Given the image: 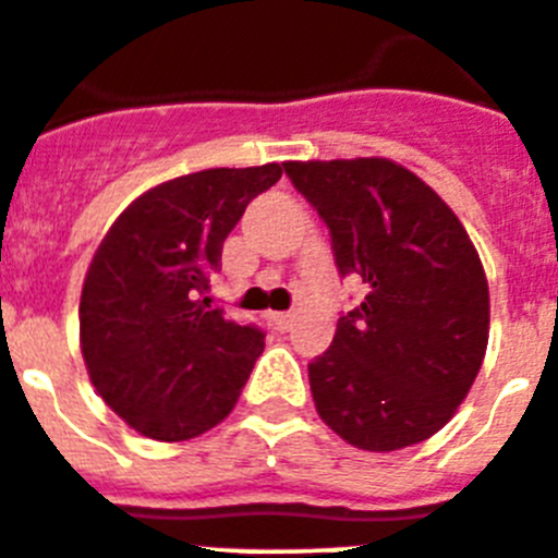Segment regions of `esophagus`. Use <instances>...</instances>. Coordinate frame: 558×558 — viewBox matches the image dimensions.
<instances>
[{
  "label": "esophagus",
  "mask_w": 558,
  "mask_h": 558,
  "mask_svg": "<svg viewBox=\"0 0 558 558\" xmlns=\"http://www.w3.org/2000/svg\"><path fill=\"white\" fill-rule=\"evenodd\" d=\"M270 323H274L276 331H288L293 326V315L290 312H270Z\"/></svg>",
  "instance_id": "1"
}]
</instances>
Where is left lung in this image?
I'll return each mask as SVG.
<instances>
[{"label":"left lung","mask_w":558,"mask_h":558,"mask_svg":"<svg viewBox=\"0 0 558 558\" xmlns=\"http://www.w3.org/2000/svg\"><path fill=\"white\" fill-rule=\"evenodd\" d=\"M331 230L339 274L367 284L310 364L323 422L355 449L397 452L458 413L485 362L490 293L454 210L389 158L284 161Z\"/></svg>","instance_id":"obj_1"}]
</instances>
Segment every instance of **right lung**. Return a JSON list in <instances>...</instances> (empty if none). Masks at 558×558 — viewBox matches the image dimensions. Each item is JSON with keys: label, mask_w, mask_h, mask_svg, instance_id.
<instances>
[{"label": "right lung", "mask_w": 558, "mask_h": 558, "mask_svg": "<svg viewBox=\"0 0 558 558\" xmlns=\"http://www.w3.org/2000/svg\"><path fill=\"white\" fill-rule=\"evenodd\" d=\"M282 163L203 169L153 185L117 216L84 276L78 342L100 400L153 441L230 416L265 333L210 310L208 276Z\"/></svg>", "instance_id": "1"}]
</instances>
